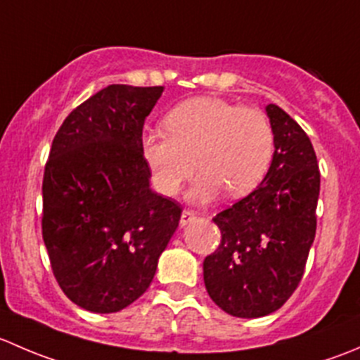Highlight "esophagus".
I'll return each instance as SVG.
<instances>
[{"instance_id": "obj_1", "label": "esophagus", "mask_w": 360, "mask_h": 360, "mask_svg": "<svg viewBox=\"0 0 360 360\" xmlns=\"http://www.w3.org/2000/svg\"><path fill=\"white\" fill-rule=\"evenodd\" d=\"M195 219H197L195 212H191V210H183V214H181V226H186V224H190L191 221Z\"/></svg>"}]
</instances>
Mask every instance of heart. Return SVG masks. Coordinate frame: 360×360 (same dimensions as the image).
<instances>
[{
    "label": "heart",
    "mask_w": 360,
    "mask_h": 360,
    "mask_svg": "<svg viewBox=\"0 0 360 360\" xmlns=\"http://www.w3.org/2000/svg\"><path fill=\"white\" fill-rule=\"evenodd\" d=\"M165 130L143 137L144 162L165 197L176 195L197 170L202 176L188 191L190 202L209 203L221 191L245 197L263 183L274 160L275 136L266 115L221 97L177 104L165 116Z\"/></svg>",
    "instance_id": "obj_1"
}]
</instances>
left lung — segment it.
Listing matches in <instances>:
<instances>
[{"mask_svg":"<svg viewBox=\"0 0 360 360\" xmlns=\"http://www.w3.org/2000/svg\"><path fill=\"white\" fill-rule=\"evenodd\" d=\"M275 153L263 183L214 217L221 244L203 261L210 300L226 314L257 319L282 307L303 277L317 230L321 172L304 130L268 104Z\"/></svg>","mask_w":360,"mask_h":360,"instance_id":"obj_1","label":"left lung"}]
</instances>
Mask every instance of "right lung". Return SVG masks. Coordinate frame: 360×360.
<instances>
[{
    "label": "right lung",
    "instance_id": "1",
    "mask_svg": "<svg viewBox=\"0 0 360 360\" xmlns=\"http://www.w3.org/2000/svg\"><path fill=\"white\" fill-rule=\"evenodd\" d=\"M163 86L110 85L60 125L43 176V240L64 294L94 314L143 296L181 205L150 188L144 120Z\"/></svg>",
    "mask_w": 360,
    "mask_h": 360
}]
</instances>
